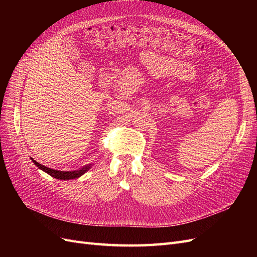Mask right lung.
<instances>
[{
    "instance_id": "add662e5",
    "label": "right lung",
    "mask_w": 257,
    "mask_h": 257,
    "mask_svg": "<svg viewBox=\"0 0 257 257\" xmlns=\"http://www.w3.org/2000/svg\"><path fill=\"white\" fill-rule=\"evenodd\" d=\"M32 161L38 168H41L42 170H44L45 173H47L51 177L59 179V180H69V179L78 178V177L82 176L89 169V166H87V167H82V168L76 169V170H72V172H60V170H54V169L46 167V166L40 164V163H37L36 161H34L33 159H32Z\"/></svg>"
}]
</instances>
